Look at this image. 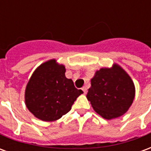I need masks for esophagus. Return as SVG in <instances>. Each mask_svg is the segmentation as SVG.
<instances>
[{
    "label": "esophagus",
    "mask_w": 151,
    "mask_h": 151,
    "mask_svg": "<svg viewBox=\"0 0 151 151\" xmlns=\"http://www.w3.org/2000/svg\"><path fill=\"white\" fill-rule=\"evenodd\" d=\"M82 89V91H83V92H84V94H86V93H87V87H86V86H83Z\"/></svg>",
    "instance_id": "1"
}]
</instances>
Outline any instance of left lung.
Returning a JSON list of instances; mask_svg holds the SVG:
<instances>
[{
	"mask_svg": "<svg viewBox=\"0 0 151 151\" xmlns=\"http://www.w3.org/2000/svg\"><path fill=\"white\" fill-rule=\"evenodd\" d=\"M134 95L132 79L123 69L115 65L111 69H101L95 73L86 97L97 113L111 120L128 111Z\"/></svg>",
	"mask_w": 151,
	"mask_h": 151,
	"instance_id": "obj_1",
	"label": "left lung"
}]
</instances>
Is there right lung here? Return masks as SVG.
Returning a JSON list of instances; mask_svg holds the SVG:
<instances>
[{
    "instance_id": "right-lung-1",
    "label": "right lung",
    "mask_w": 151,
    "mask_h": 151,
    "mask_svg": "<svg viewBox=\"0 0 151 151\" xmlns=\"http://www.w3.org/2000/svg\"><path fill=\"white\" fill-rule=\"evenodd\" d=\"M64 65L51 60L39 66L28 82L25 99L29 111L43 121L60 119L70 111L72 105L83 93L66 78Z\"/></svg>"
}]
</instances>
